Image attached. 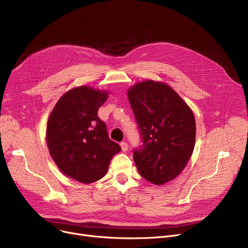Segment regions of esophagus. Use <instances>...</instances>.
Segmentation results:
<instances>
[{"instance_id": "34e87169", "label": "esophagus", "mask_w": 248, "mask_h": 248, "mask_svg": "<svg viewBox=\"0 0 248 248\" xmlns=\"http://www.w3.org/2000/svg\"><path fill=\"white\" fill-rule=\"evenodd\" d=\"M121 147H122L123 152H126L127 149H128V146H127V144H126L125 141H122V142H121Z\"/></svg>"}]
</instances>
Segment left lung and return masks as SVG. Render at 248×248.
<instances>
[{"instance_id":"1","label":"left lung","mask_w":248,"mask_h":248,"mask_svg":"<svg viewBox=\"0 0 248 248\" xmlns=\"http://www.w3.org/2000/svg\"><path fill=\"white\" fill-rule=\"evenodd\" d=\"M141 145L134 160L142 178L162 185L177 177L194 150L196 125L192 110L161 82H140L127 93Z\"/></svg>"}]
</instances>
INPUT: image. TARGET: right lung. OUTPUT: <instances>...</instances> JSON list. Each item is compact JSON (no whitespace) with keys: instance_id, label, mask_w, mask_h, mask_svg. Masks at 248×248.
I'll return each mask as SVG.
<instances>
[{"instance_id":"1","label":"right lung","mask_w":248,"mask_h":248,"mask_svg":"<svg viewBox=\"0 0 248 248\" xmlns=\"http://www.w3.org/2000/svg\"><path fill=\"white\" fill-rule=\"evenodd\" d=\"M108 99L106 91L74 88L56 103L47 123V146L60 170L81 183L106 175L110 160L122 148L111 140L107 124L97 116Z\"/></svg>"}]
</instances>
